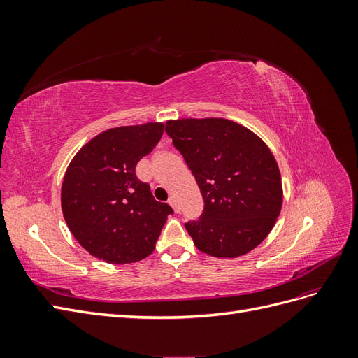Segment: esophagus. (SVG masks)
Masks as SVG:
<instances>
[{"label":"esophagus","mask_w":358,"mask_h":358,"mask_svg":"<svg viewBox=\"0 0 358 358\" xmlns=\"http://www.w3.org/2000/svg\"><path fill=\"white\" fill-rule=\"evenodd\" d=\"M169 204L171 206L173 209H175V212H179V206H178V201H176L175 197H170V199H169Z\"/></svg>","instance_id":"34e87169"}]
</instances>
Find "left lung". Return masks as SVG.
<instances>
[{
    "label": "left lung",
    "mask_w": 358,
    "mask_h": 358,
    "mask_svg": "<svg viewBox=\"0 0 358 358\" xmlns=\"http://www.w3.org/2000/svg\"><path fill=\"white\" fill-rule=\"evenodd\" d=\"M166 133L185 159L204 208L185 229L201 252L234 258L273 229L282 206L276 159L262 138L229 119H178Z\"/></svg>",
    "instance_id": "8db88e82"
}]
</instances>
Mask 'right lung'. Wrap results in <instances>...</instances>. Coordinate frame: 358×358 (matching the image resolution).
<instances>
[{
	"label": "right lung",
	"instance_id": "right-lung-1",
	"mask_svg": "<svg viewBox=\"0 0 358 358\" xmlns=\"http://www.w3.org/2000/svg\"><path fill=\"white\" fill-rule=\"evenodd\" d=\"M162 133L158 122L107 129L70 162L61 189L64 220L91 255L127 264L152 254L173 209L154 199L136 166Z\"/></svg>",
	"mask_w": 358,
	"mask_h": 358
}]
</instances>
